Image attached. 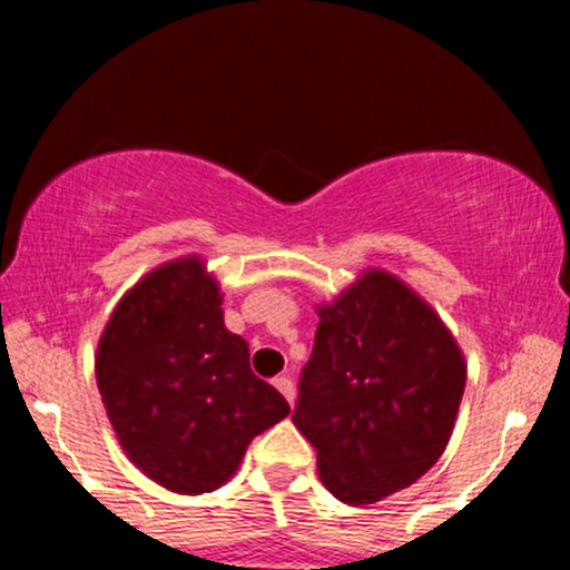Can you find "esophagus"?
<instances>
[{
  "label": "esophagus",
  "instance_id": "obj_1",
  "mask_svg": "<svg viewBox=\"0 0 570 570\" xmlns=\"http://www.w3.org/2000/svg\"><path fill=\"white\" fill-rule=\"evenodd\" d=\"M273 385H276L281 394H284L286 402L294 404V383H292V377L281 375V377H276V381H273Z\"/></svg>",
  "mask_w": 570,
  "mask_h": 570
}]
</instances>
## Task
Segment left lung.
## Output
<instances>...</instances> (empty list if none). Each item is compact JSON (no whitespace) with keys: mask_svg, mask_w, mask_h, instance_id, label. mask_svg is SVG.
Wrapping results in <instances>:
<instances>
[{"mask_svg":"<svg viewBox=\"0 0 570 570\" xmlns=\"http://www.w3.org/2000/svg\"><path fill=\"white\" fill-rule=\"evenodd\" d=\"M318 318L292 421L335 499L375 503L440 461L466 385L463 353L442 318L383 271L364 273Z\"/></svg>","mask_w":570,"mask_h":570,"instance_id":"obj_1","label":"left lung"}]
</instances>
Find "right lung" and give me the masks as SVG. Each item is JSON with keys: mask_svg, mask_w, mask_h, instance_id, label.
<instances>
[{"mask_svg": "<svg viewBox=\"0 0 570 570\" xmlns=\"http://www.w3.org/2000/svg\"><path fill=\"white\" fill-rule=\"evenodd\" d=\"M96 381L122 450L174 493H212L248 442L289 415L286 399L248 367L227 332L219 286L198 257L149 273L115 307Z\"/></svg>", "mask_w": 570, "mask_h": 570, "instance_id": "1", "label": "right lung"}]
</instances>
